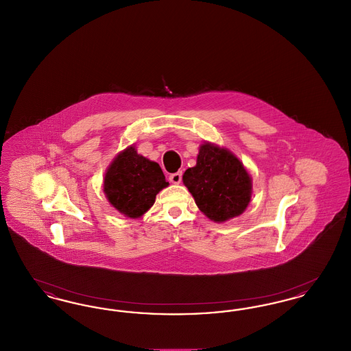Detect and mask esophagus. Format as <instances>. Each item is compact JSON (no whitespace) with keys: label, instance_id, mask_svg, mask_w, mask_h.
I'll list each match as a JSON object with an SVG mask.
<instances>
[{"label":"esophagus","instance_id":"1","mask_svg":"<svg viewBox=\"0 0 351 351\" xmlns=\"http://www.w3.org/2000/svg\"><path fill=\"white\" fill-rule=\"evenodd\" d=\"M169 182L172 184H180L182 182V172H175L169 175Z\"/></svg>","mask_w":351,"mask_h":351}]
</instances>
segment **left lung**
Returning a JSON list of instances; mask_svg holds the SVG:
<instances>
[{
  "mask_svg": "<svg viewBox=\"0 0 351 351\" xmlns=\"http://www.w3.org/2000/svg\"><path fill=\"white\" fill-rule=\"evenodd\" d=\"M183 183L201 212L217 223L241 216L252 196L251 175L239 158L210 142L201 143L196 166L184 172Z\"/></svg>",
  "mask_w": 351,
  "mask_h": 351,
  "instance_id": "obj_1",
  "label": "left lung"
}]
</instances>
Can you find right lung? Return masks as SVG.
<instances>
[{
  "mask_svg": "<svg viewBox=\"0 0 351 351\" xmlns=\"http://www.w3.org/2000/svg\"><path fill=\"white\" fill-rule=\"evenodd\" d=\"M160 166L138 154L135 146L118 152L104 176V193L109 204L128 218L142 217L156 195L168 186Z\"/></svg>",
  "mask_w": 351,
  "mask_h": 351,
  "instance_id": "right-lung-1",
  "label": "right lung"
}]
</instances>
